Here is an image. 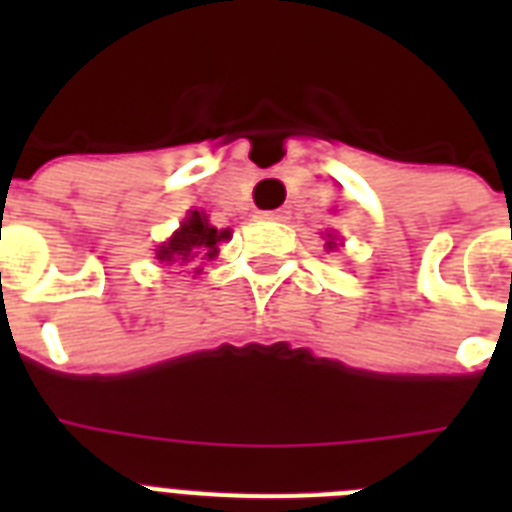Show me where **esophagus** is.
<instances>
[{"mask_svg": "<svg viewBox=\"0 0 512 512\" xmlns=\"http://www.w3.org/2000/svg\"><path fill=\"white\" fill-rule=\"evenodd\" d=\"M289 212L287 207H281V209H271V212H263V220H273V223H287L289 220Z\"/></svg>", "mask_w": 512, "mask_h": 512, "instance_id": "obj_1", "label": "esophagus"}]
</instances>
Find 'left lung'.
Masks as SVG:
<instances>
[{
	"label": "left lung",
	"instance_id": "8db88e82",
	"mask_svg": "<svg viewBox=\"0 0 512 512\" xmlns=\"http://www.w3.org/2000/svg\"><path fill=\"white\" fill-rule=\"evenodd\" d=\"M327 236H329V241H327V249H335L337 244H335V239H332V233H327Z\"/></svg>",
	"mask_w": 512,
	"mask_h": 512
}]
</instances>
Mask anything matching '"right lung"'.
<instances>
[{"label":"right lung","instance_id":"right-lung-1","mask_svg":"<svg viewBox=\"0 0 512 512\" xmlns=\"http://www.w3.org/2000/svg\"><path fill=\"white\" fill-rule=\"evenodd\" d=\"M223 239H228V231H217L215 225H209L204 212L193 209L170 239L159 244L156 260L164 265H188L196 263V260H212L220 252L217 244Z\"/></svg>","mask_w":512,"mask_h":512}]
</instances>
